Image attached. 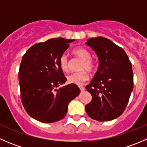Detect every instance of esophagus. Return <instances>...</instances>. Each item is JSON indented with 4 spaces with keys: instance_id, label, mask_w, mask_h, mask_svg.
<instances>
[{
    "instance_id": "obj_1",
    "label": "esophagus",
    "mask_w": 147,
    "mask_h": 147,
    "mask_svg": "<svg viewBox=\"0 0 147 147\" xmlns=\"http://www.w3.org/2000/svg\"><path fill=\"white\" fill-rule=\"evenodd\" d=\"M79 87H80V90L81 91H84V90H85V88H84V87H83V86H79Z\"/></svg>"
}]
</instances>
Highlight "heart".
<instances>
[{"label": "heart", "mask_w": 147, "mask_h": 147, "mask_svg": "<svg viewBox=\"0 0 147 147\" xmlns=\"http://www.w3.org/2000/svg\"><path fill=\"white\" fill-rule=\"evenodd\" d=\"M74 55L82 60L78 72L72 73L67 77V82L70 84H82L83 82L88 80V74L85 70L92 72L95 69V64L91 59V54L87 49L84 47H76L72 50ZM60 67L63 72H67L70 67V62L66 55H63L60 58ZM85 70L84 71V69Z\"/></svg>", "instance_id": "heart-1"}]
</instances>
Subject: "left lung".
<instances>
[{
	"label": "left lung",
	"mask_w": 147,
	"mask_h": 147,
	"mask_svg": "<svg viewBox=\"0 0 147 147\" xmlns=\"http://www.w3.org/2000/svg\"><path fill=\"white\" fill-rule=\"evenodd\" d=\"M96 53L99 67L94 78L86 86L92 101L85 110L92 119L110 121L124 112L134 87L131 63L121 47L103 37L86 42Z\"/></svg>",
	"instance_id": "1"
}]
</instances>
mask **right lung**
I'll return each mask as SVG.
<instances>
[{"instance_id": "1", "label": "right lung", "mask_w": 147, "mask_h": 147, "mask_svg": "<svg viewBox=\"0 0 147 147\" xmlns=\"http://www.w3.org/2000/svg\"><path fill=\"white\" fill-rule=\"evenodd\" d=\"M75 40L53 38L30 47L18 72L20 97L26 112L35 119L52 123L65 117L69 102L80 92L75 84L57 89L67 80L60 58Z\"/></svg>"}]
</instances>
